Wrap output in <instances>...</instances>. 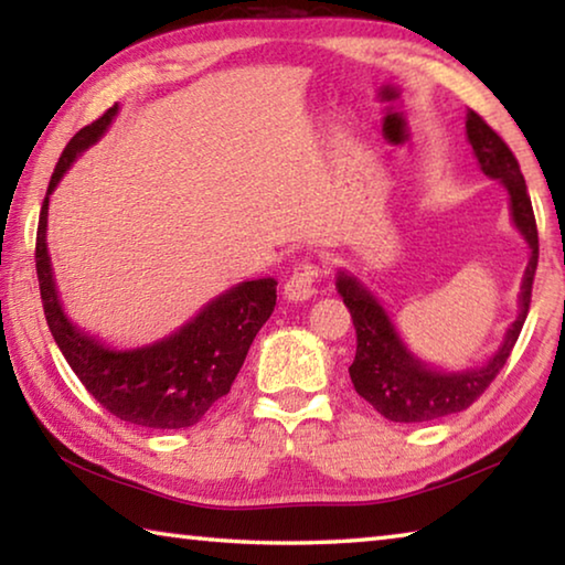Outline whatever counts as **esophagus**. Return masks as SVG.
Returning <instances> with one entry per match:
<instances>
[{
  "instance_id": "obj_1",
  "label": "esophagus",
  "mask_w": 565,
  "mask_h": 565,
  "mask_svg": "<svg viewBox=\"0 0 565 565\" xmlns=\"http://www.w3.org/2000/svg\"><path fill=\"white\" fill-rule=\"evenodd\" d=\"M321 276V268L315 262H301L294 266V274L284 284V294L291 301H307L317 294V281Z\"/></svg>"
}]
</instances>
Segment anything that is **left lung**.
<instances>
[{
	"mask_svg": "<svg viewBox=\"0 0 565 565\" xmlns=\"http://www.w3.org/2000/svg\"><path fill=\"white\" fill-rule=\"evenodd\" d=\"M465 130H468V140L482 173L505 185L510 216L531 248V262L525 266L521 297H518L521 315L510 324L503 344L486 364L476 370L440 372L409 352L382 303L354 276L339 271L337 291L342 294L356 329V354L349 366V377L360 397L392 423H433V419L468 409L505 366L531 309L533 276L539 268V228H535L531 195H527L521 166L505 140L476 110H468Z\"/></svg>",
	"mask_w": 565,
	"mask_h": 565,
	"instance_id": "left-lung-1",
	"label": "left lung"
}]
</instances>
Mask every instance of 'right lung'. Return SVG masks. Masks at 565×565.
Masks as SVG:
<instances>
[{"label": "right lung", "instance_id": "1", "mask_svg": "<svg viewBox=\"0 0 565 565\" xmlns=\"http://www.w3.org/2000/svg\"><path fill=\"white\" fill-rule=\"evenodd\" d=\"M115 115L118 105L75 132L50 178L34 246L42 309L67 364L110 415L150 429L191 427L231 392L250 342L276 307V279L236 284L170 337L138 349L105 347L67 319L47 254L50 195L73 160L110 128Z\"/></svg>", "mask_w": 565, "mask_h": 565}]
</instances>
